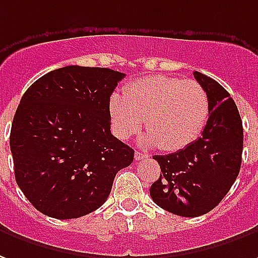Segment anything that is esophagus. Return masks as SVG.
Listing matches in <instances>:
<instances>
[{
  "instance_id": "1",
  "label": "esophagus",
  "mask_w": 258,
  "mask_h": 258,
  "mask_svg": "<svg viewBox=\"0 0 258 258\" xmlns=\"http://www.w3.org/2000/svg\"><path fill=\"white\" fill-rule=\"evenodd\" d=\"M147 156H148L147 154H144V152H138V151H137V152L134 154L135 160H141V159H144V158H147Z\"/></svg>"
}]
</instances>
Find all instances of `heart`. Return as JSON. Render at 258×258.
<instances>
[{
    "mask_svg": "<svg viewBox=\"0 0 258 258\" xmlns=\"http://www.w3.org/2000/svg\"><path fill=\"white\" fill-rule=\"evenodd\" d=\"M210 114L208 95L197 81L152 75L131 82L124 96L110 98L114 134L127 140L141 128L142 145L173 152L190 145L203 133Z\"/></svg>",
    "mask_w": 258,
    "mask_h": 258,
    "instance_id": "obj_1",
    "label": "heart"
}]
</instances>
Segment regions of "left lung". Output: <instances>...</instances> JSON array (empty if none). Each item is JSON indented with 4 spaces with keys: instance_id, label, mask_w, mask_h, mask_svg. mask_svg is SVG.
Instances as JSON below:
<instances>
[{
    "instance_id": "8db88e82",
    "label": "left lung",
    "mask_w": 258,
    "mask_h": 258,
    "mask_svg": "<svg viewBox=\"0 0 258 258\" xmlns=\"http://www.w3.org/2000/svg\"><path fill=\"white\" fill-rule=\"evenodd\" d=\"M210 100V116L197 140L177 152L155 155L159 179L149 188L156 205L174 215L194 218L214 210L240 170L243 125L237 106L215 79L194 71Z\"/></svg>"
}]
</instances>
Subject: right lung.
Returning <instances> with one entry per match:
<instances>
[{
	"mask_svg": "<svg viewBox=\"0 0 258 258\" xmlns=\"http://www.w3.org/2000/svg\"><path fill=\"white\" fill-rule=\"evenodd\" d=\"M125 74L67 66L29 86L10 145L16 183L30 204L55 219L84 217L106 203L133 148L110 131V96Z\"/></svg>",
	"mask_w": 258,
	"mask_h": 258,
	"instance_id": "obj_1",
	"label": "right lung"
}]
</instances>
